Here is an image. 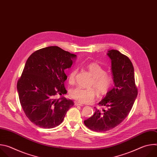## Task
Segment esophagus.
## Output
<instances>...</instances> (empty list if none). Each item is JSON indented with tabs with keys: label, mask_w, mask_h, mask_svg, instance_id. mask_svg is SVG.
Masks as SVG:
<instances>
[{
	"label": "esophagus",
	"mask_w": 157,
	"mask_h": 157,
	"mask_svg": "<svg viewBox=\"0 0 157 157\" xmlns=\"http://www.w3.org/2000/svg\"><path fill=\"white\" fill-rule=\"evenodd\" d=\"M75 104L76 105H80V106H82V105H83L82 104H81V103L78 102V101H75Z\"/></svg>",
	"instance_id": "34e87169"
}]
</instances>
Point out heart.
<instances>
[{"mask_svg": "<svg viewBox=\"0 0 157 157\" xmlns=\"http://www.w3.org/2000/svg\"><path fill=\"white\" fill-rule=\"evenodd\" d=\"M86 68L93 77L91 82V86L95 87L97 92L101 96L107 93L113 84V78L112 76L105 73V69L97 63L87 64L86 66ZM77 71L76 68H74L69 73L68 82L70 84L74 83ZM95 90L94 87L85 89L76 86L71 89L70 95L71 98L81 103L87 104L91 102L95 98L96 96Z\"/></svg>", "mask_w": 157, "mask_h": 157, "instance_id": "b5f03b06", "label": "heart"}]
</instances>
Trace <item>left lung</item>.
Instances as JSON below:
<instances>
[{"instance_id": "obj_1", "label": "left lung", "mask_w": 157, "mask_h": 157, "mask_svg": "<svg viewBox=\"0 0 157 157\" xmlns=\"http://www.w3.org/2000/svg\"><path fill=\"white\" fill-rule=\"evenodd\" d=\"M107 55L111 60L114 86L99 105L107 109H96L94 115L84 121L86 127L96 132L107 131L120 124L130 113L138 94L130 59L116 50H109Z\"/></svg>"}]
</instances>
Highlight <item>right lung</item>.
<instances>
[{
    "instance_id": "1",
    "label": "right lung",
    "mask_w": 157,
    "mask_h": 157,
    "mask_svg": "<svg viewBox=\"0 0 157 157\" xmlns=\"http://www.w3.org/2000/svg\"><path fill=\"white\" fill-rule=\"evenodd\" d=\"M76 55L56 46L40 49L26 61L17 82L20 104L36 125L52 128L59 125L74 102L66 99L64 70L70 68ZM60 95L61 98L56 99Z\"/></svg>"
}]
</instances>
